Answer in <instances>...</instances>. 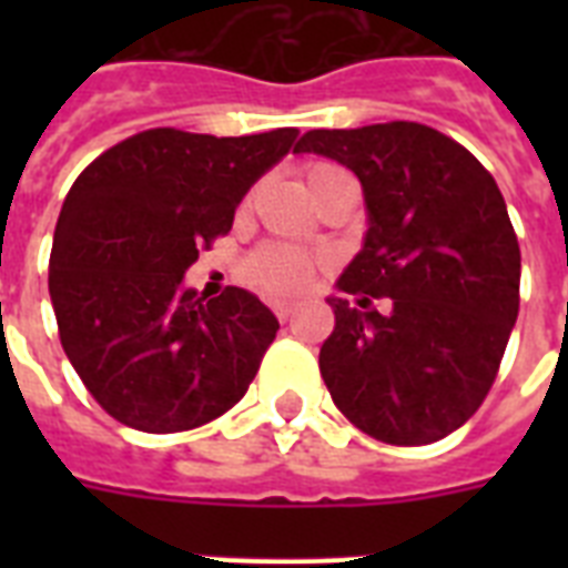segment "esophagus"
Wrapping results in <instances>:
<instances>
[{
	"label": "esophagus",
	"instance_id": "1",
	"mask_svg": "<svg viewBox=\"0 0 568 568\" xmlns=\"http://www.w3.org/2000/svg\"><path fill=\"white\" fill-rule=\"evenodd\" d=\"M271 310H274V315H276V318H280V321H283V324H285V321H288V318H292V315H294V303L276 301L274 306H271Z\"/></svg>",
	"mask_w": 568,
	"mask_h": 568
}]
</instances>
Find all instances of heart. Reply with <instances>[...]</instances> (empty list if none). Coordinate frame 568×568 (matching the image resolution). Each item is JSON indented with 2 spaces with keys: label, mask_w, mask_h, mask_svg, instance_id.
<instances>
[{
  "label": "heart",
  "mask_w": 568,
  "mask_h": 568,
  "mask_svg": "<svg viewBox=\"0 0 568 568\" xmlns=\"http://www.w3.org/2000/svg\"><path fill=\"white\" fill-rule=\"evenodd\" d=\"M333 171H338L336 164H310V171H306L310 189ZM312 274H315V258L303 250L283 247V244H267V247L256 250L247 265L250 283L256 285L258 292L274 294V297H288V294L306 288Z\"/></svg>",
  "instance_id": "obj_1"
}]
</instances>
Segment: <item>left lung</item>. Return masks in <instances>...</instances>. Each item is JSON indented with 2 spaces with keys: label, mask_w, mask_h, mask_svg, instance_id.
<instances>
[{
  "label": "left lung",
  "mask_w": 568,
  "mask_h": 568,
  "mask_svg": "<svg viewBox=\"0 0 568 568\" xmlns=\"http://www.w3.org/2000/svg\"><path fill=\"white\" fill-rule=\"evenodd\" d=\"M294 153L363 182L368 232L329 297L321 347L333 404L386 445H430L484 404L519 315L521 253L493 173L454 138L392 120L312 129ZM388 296L393 310H371Z\"/></svg>",
  "instance_id": "8db88e82"
}]
</instances>
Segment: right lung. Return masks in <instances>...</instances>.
<instances>
[{
	"label": "right lung",
	"instance_id": "add662e5",
	"mask_svg": "<svg viewBox=\"0 0 568 568\" xmlns=\"http://www.w3.org/2000/svg\"><path fill=\"white\" fill-rule=\"evenodd\" d=\"M294 138L146 129L79 173L58 214L49 297L67 359L111 418L180 433L244 397L280 321L256 294L230 285L205 301L182 276Z\"/></svg>",
	"mask_w": 568,
	"mask_h": 568
}]
</instances>
